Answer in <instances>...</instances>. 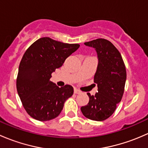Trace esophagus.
<instances>
[{"mask_svg": "<svg viewBox=\"0 0 148 148\" xmlns=\"http://www.w3.org/2000/svg\"><path fill=\"white\" fill-rule=\"evenodd\" d=\"M74 94H80L81 93V92H80L79 90H78V89H74Z\"/></svg>", "mask_w": 148, "mask_h": 148, "instance_id": "esophagus-1", "label": "esophagus"}]
</instances>
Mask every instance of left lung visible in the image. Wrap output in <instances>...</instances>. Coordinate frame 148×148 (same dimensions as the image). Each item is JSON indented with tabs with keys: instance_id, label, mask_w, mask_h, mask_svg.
<instances>
[{
	"instance_id": "1",
	"label": "left lung",
	"mask_w": 148,
	"mask_h": 148,
	"mask_svg": "<svg viewBox=\"0 0 148 148\" xmlns=\"http://www.w3.org/2000/svg\"><path fill=\"white\" fill-rule=\"evenodd\" d=\"M95 49L98 65L94 77L97 84L95 95L87 93L89 101L81 107L84 117L95 121H103L114 113L120 102L127 78L126 69L119 51L108 40L97 38L85 42Z\"/></svg>"
}]
</instances>
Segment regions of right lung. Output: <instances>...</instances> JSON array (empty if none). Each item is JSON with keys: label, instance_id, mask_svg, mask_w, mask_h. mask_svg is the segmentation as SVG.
Instances as JSON below:
<instances>
[{"label": "right lung", "instance_id": "obj_1", "mask_svg": "<svg viewBox=\"0 0 148 148\" xmlns=\"http://www.w3.org/2000/svg\"><path fill=\"white\" fill-rule=\"evenodd\" d=\"M79 46L44 37L26 51L19 65L16 88L23 107L31 117L44 122L59 115L74 89L69 84L59 87L50 78Z\"/></svg>", "mask_w": 148, "mask_h": 148}]
</instances>
